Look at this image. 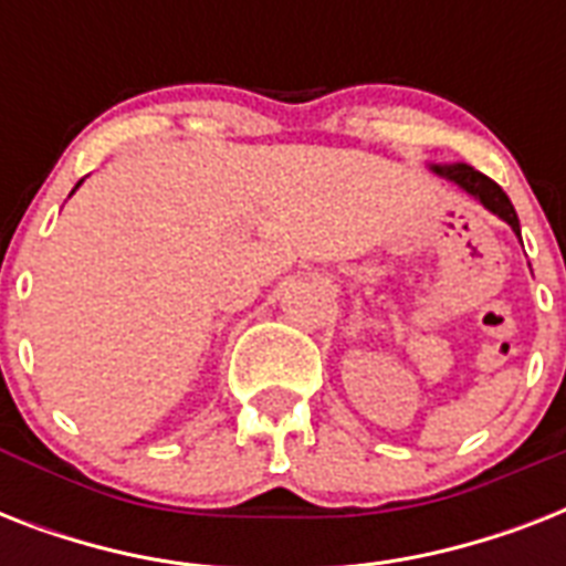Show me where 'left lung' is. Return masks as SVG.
<instances>
[{
    "mask_svg": "<svg viewBox=\"0 0 566 566\" xmlns=\"http://www.w3.org/2000/svg\"><path fill=\"white\" fill-rule=\"evenodd\" d=\"M429 170L440 179H447L449 185H455L458 190H464L467 196H473L475 202L482 205L484 211H491L493 217H500L502 222H509L511 231L520 238V220L517 211H514V205L505 196V190L496 185L493 179H488L484 172L473 170L470 164H429ZM523 243V240H520Z\"/></svg>",
    "mask_w": 566,
    "mask_h": 566,
    "instance_id": "obj_1",
    "label": "left lung"
}]
</instances>
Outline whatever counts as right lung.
<instances>
[{
	"label": "right lung",
	"instance_id": "add662e5",
	"mask_svg": "<svg viewBox=\"0 0 566 566\" xmlns=\"http://www.w3.org/2000/svg\"><path fill=\"white\" fill-rule=\"evenodd\" d=\"M84 181V179H82ZM82 181H78V185H75V188H73V193H75V190H78V188H82ZM73 193H70V196H73Z\"/></svg>",
	"mask_w": 566,
	"mask_h": 566
}]
</instances>
